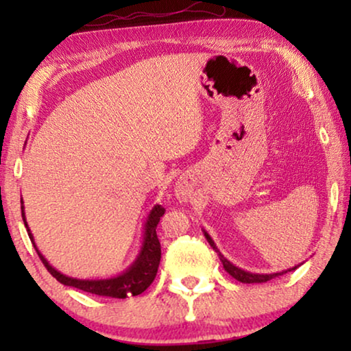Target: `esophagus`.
Masks as SVG:
<instances>
[{
    "instance_id": "34e87169",
    "label": "esophagus",
    "mask_w": 351,
    "mask_h": 351,
    "mask_svg": "<svg viewBox=\"0 0 351 351\" xmlns=\"http://www.w3.org/2000/svg\"><path fill=\"white\" fill-rule=\"evenodd\" d=\"M176 195L180 201H189L191 198V190L189 189V185H185V184L179 185L176 190Z\"/></svg>"
}]
</instances>
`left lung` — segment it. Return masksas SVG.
Wrapping results in <instances>:
<instances>
[{"label": "left lung", "instance_id": "1", "mask_svg": "<svg viewBox=\"0 0 351 351\" xmlns=\"http://www.w3.org/2000/svg\"><path fill=\"white\" fill-rule=\"evenodd\" d=\"M203 232H204V230H203ZM204 237H206V239H208V243L210 244V247H213L214 251L219 254V258H220V262H222L225 271L230 273V275H232L234 280H238V281H241V282H246V285H252V282H267V281L273 280V278H276V276H280V275H285V273L292 271V270H295V268H297V267H292V268H289V270H282L280 273H265V275H263V273L261 275V273H251V271L241 270V268H238L237 265H233L232 262L227 261V258H225L222 254H220V251L217 249V246H215V243L213 241V238L209 237L208 232H204Z\"/></svg>", "mask_w": 351, "mask_h": 351}]
</instances>
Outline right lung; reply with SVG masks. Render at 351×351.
Listing matches in <instances>:
<instances>
[{
	"mask_svg": "<svg viewBox=\"0 0 351 351\" xmlns=\"http://www.w3.org/2000/svg\"><path fill=\"white\" fill-rule=\"evenodd\" d=\"M162 214H165V208H161L160 204L153 206V209L150 210V214H148L147 217L145 228H143L145 232H143L141 252H138L137 258L132 262V265L129 267L128 270H124L121 275H117L113 278H105V280H78V278L62 275L60 271H57L54 267L49 265V262H47L46 258L43 257V254L38 251L35 239H33V234L30 232V228H28V223L25 220V213H23V206H22V219L27 227L28 237H30L33 246H35L38 256H40L43 263H45L47 271H49L57 281L62 282V285L76 287V289L90 292V294H95V295L113 297V299H126L129 295L142 294V292L152 285L153 280H155L158 267H160V261H161V244H160V239L156 237V227H158V222H160V219L162 217Z\"/></svg>",
	"mask_w": 351,
	"mask_h": 351,
	"instance_id": "obj_1",
	"label": "right lung"
}]
</instances>
